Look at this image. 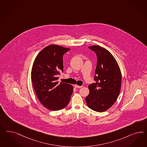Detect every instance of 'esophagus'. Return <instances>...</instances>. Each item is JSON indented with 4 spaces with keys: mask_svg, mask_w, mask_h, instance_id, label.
Returning a JSON list of instances; mask_svg holds the SVG:
<instances>
[{
    "mask_svg": "<svg viewBox=\"0 0 147 147\" xmlns=\"http://www.w3.org/2000/svg\"><path fill=\"white\" fill-rule=\"evenodd\" d=\"M74 86H75V88H81L82 87V86H79V85H74Z\"/></svg>",
    "mask_w": 147,
    "mask_h": 147,
    "instance_id": "34e87169",
    "label": "esophagus"
}]
</instances>
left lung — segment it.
<instances>
[{
	"label": "left lung",
	"mask_w": 147,
	"mask_h": 147,
	"mask_svg": "<svg viewBox=\"0 0 147 147\" xmlns=\"http://www.w3.org/2000/svg\"><path fill=\"white\" fill-rule=\"evenodd\" d=\"M96 53L95 83L89 85V94L85 98L88 107L97 112L109 109L119 96L122 82L117 62L107 49L98 45L89 47Z\"/></svg>",
	"instance_id": "left-lung-1"
}]
</instances>
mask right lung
<instances>
[{"instance_id":"1","label":"right lung","mask_w":147,"mask_h":147,"mask_svg":"<svg viewBox=\"0 0 147 147\" xmlns=\"http://www.w3.org/2000/svg\"><path fill=\"white\" fill-rule=\"evenodd\" d=\"M70 50L49 45L38 53L33 63L31 79L34 90L40 103L52 111L65 108L73 92L72 85L57 81L60 72L63 71V56Z\"/></svg>"}]
</instances>
